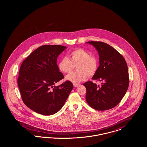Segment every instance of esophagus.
<instances>
[{"label": "esophagus", "instance_id": "esophagus-1", "mask_svg": "<svg viewBox=\"0 0 147 147\" xmlns=\"http://www.w3.org/2000/svg\"><path fill=\"white\" fill-rule=\"evenodd\" d=\"M73 85H74V87H76V88H77V87H78L79 85L78 84H73Z\"/></svg>", "mask_w": 147, "mask_h": 147}]
</instances>
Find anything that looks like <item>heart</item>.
<instances>
[{"mask_svg":"<svg viewBox=\"0 0 147 147\" xmlns=\"http://www.w3.org/2000/svg\"><path fill=\"white\" fill-rule=\"evenodd\" d=\"M69 56V59L63 57L58 63L59 69L64 73H69L77 66V71L66 76L67 80L77 84L85 80L88 76L92 77L96 73L98 65V59L86 51L77 49L70 52Z\"/></svg>","mask_w":147,"mask_h":147,"instance_id":"obj_1","label":"heart"}]
</instances>
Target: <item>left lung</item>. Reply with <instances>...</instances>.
Returning a JSON list of instances; mask_svg holds the SVG:
<instances>
[{
  "instance_id": "8db88e82",
  "label": "left lung",
  "mask_w": 147,
  "mask_h": 147,
  "mask_svg": "<svg viewBox=\"0 0 147 147\" xmlns=\"http://www.w3.org/2000/svg\"><path fill=\"white\" fill-rule=\"evenodd\" d=\"M87 43L98 53L100 65L93 80L102 82L101 86L89 81L83 85L86 89V100L92 108L99 111L111 109L119 104L129 85V75L126 61L117 51L102 42Z\"/></svg>"
}]
</instances>
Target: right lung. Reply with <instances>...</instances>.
Wrapping results in <instances>:
<instances>
[{
  "mask_svg": "<svg viewBox=\"0 0 147 147\" xmlns=\"http://www.w3.org/2000/svg\"><path fill=\"white\" fill-rule=\"evenodd\" d=\"M67 47L61 45H43L33 51L22 62L18 84L24 103L34 111L51 115L63 107L73 88L64 78L57 64V58Z\"/></svg>",
  "mask_w": 147,
  "mask_h": 147,
  "instance_id": "obj_1",
  "label": "right lung"
}]
</instances>
